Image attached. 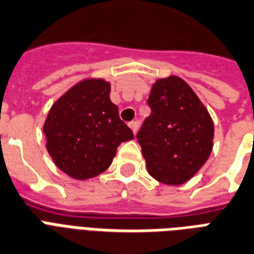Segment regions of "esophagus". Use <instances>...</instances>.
<instances>
[{
	"instance_id": "1",
	"label": "esophagus",
	"mask_w": 254,
	"mask_h": 254,
	"mask_svg": "<svg viewBox=\"0 0 254 254\" xmlns=\"http://www.w3.org/2000/svg\"><path fill=\"white\" fill-rule=\"evenodd\" d=\"M128 127L131 129H132V132H134V135L136 134V132H138V127H139L138 122H129Z\"/></svg>"
}]
</instances>
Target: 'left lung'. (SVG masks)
I'll use <instances>...</instances> for the list:
<instances>
[{"instance_id":"left-lung-1","label":"left lung","mask_w":254,"mask_h":254,"mask_svg":"<svg viewBox=\"0 0 254 254\" xmlns=\"http://www.w3.org/2000/svg\"><path fill=\"white\" fill-rule=\"evenodd\" d=\"M151 114L138 132L148 174L161 184L178 186L201 170L210 156L214 123L184 79H156L148 95Z\"/></svg>"}]
</instances>
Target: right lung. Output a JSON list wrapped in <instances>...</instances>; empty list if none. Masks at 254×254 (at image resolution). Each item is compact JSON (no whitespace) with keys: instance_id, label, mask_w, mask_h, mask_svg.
Segmentation results:
<instances>
[{"instance_id":"add662e5","label":"right lung","mask_w":254,"mask_h":254,"mask_svg":"<svg viewBox=\"0 0 254 254\" xmlns=\"http://www.w3.org/2000/svg\"><path fill=\"white\" fill-rule=\"evenodd\" d=\"M111 83L80 80L53 103L44 122L48 154L68 177L85 181L110 167L122 142L134 139L110 99Z\"/></svg>"}]
</instances>
